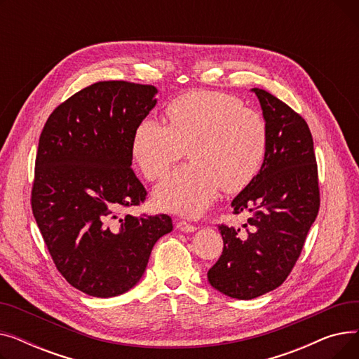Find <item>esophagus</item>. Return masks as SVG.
<instances>
[{
	"label": "esophagus",
	"instance_id": "1",
	"mask_svg": "<svg viewBox=\"0 0 359 359\" xmlns=\"http://www.w3.org/2000/svg\"><path fill=\"white\" fill-rule=\"evenodd\" d=\"M176 225H177V229H179L180 231H183V233H192V231L196 230V227H195L194 224L186 222V221H177Z\"/></svg>",
	"mask_w": 359,
	"mask_h": 359
}]
</instances>
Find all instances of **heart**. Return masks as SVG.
Instances as JSON below:
<instances>
[{
	"mask_svg": "<svg viewBox=\"0 0 359 359\" xmlns=\"http://www.w3.org/2000/svg\"><path fill=\"white\" fill-rule=\"evenodd\" d=\"M168 125L147 116L132 135V156L148 180L161 177L189 147L191 164L168 173L154 189L163 211L198 217L222 187H246L266 158L269 130L265 118L231 94L191 91L165 109Z\"/></svg>",
	"mask_w": 359,
	"mask_h": 359,
	"instance_id": "1",
	"label": "heart"
}]
</instances>
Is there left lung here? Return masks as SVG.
Segmentation results:
<instances>
[{
	"label": "left lung",
	"mask_w": 359,
	"mask_h": 359,
	"mask_svg": "<svg viewBox=\"0 0 359 359\" xmlns=\"http://www.w3.org/2000/svg\"><path fill=\"white\" fill-rule=\"evenodd\" d=\"M269 130L259 173L233 199L234 214L249 211L244 231L221 224L224 249L208 271L210 284L237 299L278 288L291 273L320 208L313 137L307 122L273 94L252 88Z\"/></svg>",
	"instance_id": "1"
}]
</instances>
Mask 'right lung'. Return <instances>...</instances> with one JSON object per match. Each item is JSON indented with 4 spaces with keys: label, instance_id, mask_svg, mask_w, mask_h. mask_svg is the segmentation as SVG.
<instances>
[{
    "label": "right lung",
    "instance_id": "1",
    "mask_svg": "<svg viewBox=\"0 0 359 359\" xmlns=\"http://www.w3.org/2000/svg\"><path fill=\"white\" fill-rule=\"evenodd\" d=\"M157 88L99 81L56 107L37 147L32 211L56 269L91 297L138 284L172 218L125 215L145 201L132 165V135L157 103Z\"/></svg>",
    "mask_w": 359,
    "mask_h": 359
}]
</instances>
